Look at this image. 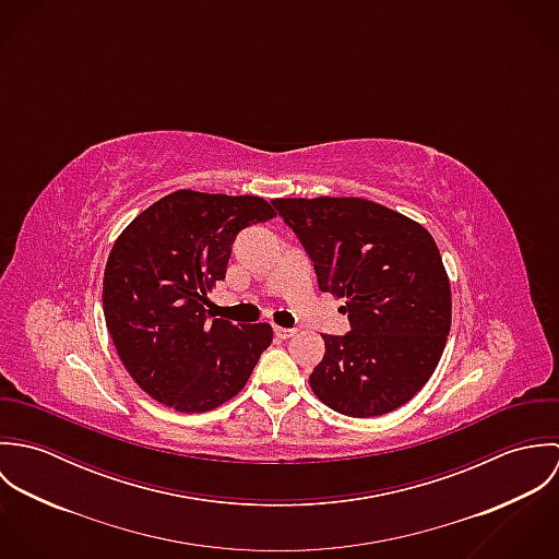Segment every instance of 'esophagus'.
<instances>
[{
  "label": "esophagus",
  "mask_w": 559,
  "mask_h": 559,
  "mask_svg": "<svg viewBox=\"0 0 559 559\" xmlns=\"http://www.w3.org/2000/svg\"><path fill=\"white\" fill-rule=\"evenodd\" d=\"M273 331H275V335L282 337V340H288V337L295 335V331H293V329H286V326H275Z\"/></svg>",
  "instance_id": "1"
}]
</instances>
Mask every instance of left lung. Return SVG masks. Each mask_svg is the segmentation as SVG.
<instances>
[{
  "label": "left lung",
  "instance_id": "8db88e82",
  "mask_svg": "<svg viewBox=\"0 0 559 559\" xmlns=\"http://www.w3.org/2000/svg\"><path fill=\"white\" fill-rule=\"evenodd\" d=\"M273 206L350 322L346 335H322L312 392L348 417L399 408L432 377L452 324L437 242L417 222L361 198H277Z\"/></svg>",
  "mask_w": 559,
  "mask_h": 559
}]
</instances>
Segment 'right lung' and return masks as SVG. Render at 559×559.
<instances>
[{
    "mask_svg": "<svg viewBox=\"0 0 559 559\" xmlns=\"http://www.w3.org/2000/svg\"><path fill=\"white\" fill-rule=\"evenodd\" d=\"M273 217L258 195L180 189L114 242L103 277L105 322L127 372L151 399L204 413L245 388L273 329L209 319L206 293L226 277L240 230Z\"/></svg>",
    "mask_w": 559,
    "mask_h": 559,
    "instance_id": "right-lung-1",
    "label": "right lung"
}]
</instances>
